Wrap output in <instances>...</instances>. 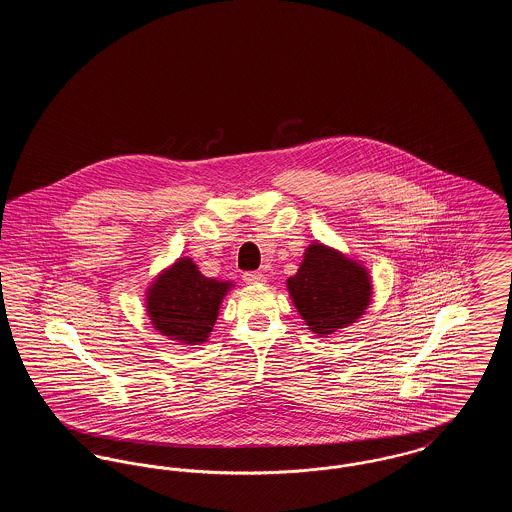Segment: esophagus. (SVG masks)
<instances>
[{"mask_svg":"<svg viewBox=\"0 0 512 512\" xmlns=\"http://www.w3.org/2000/svg\"><path fill=\"white\" fill-rule=\"evenodd\" d=\"M267 280V276L263 274V272H244V282L245 284H261V282H265Z\"/></svg>","mask_w":512,"mask_h":512,"instance_id":"esophagus-1","label":"esophagus"}]
</instances>
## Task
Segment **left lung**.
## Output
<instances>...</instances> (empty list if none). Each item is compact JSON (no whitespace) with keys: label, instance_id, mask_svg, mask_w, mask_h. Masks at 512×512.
<instances>
[{"label":"left lung","instance_id":"obj_1","mask_svg":"<svg viewBox=\"0 0 512 512\" xmlns=\"http://www.w3.org/2000/svg\"><path fill=\"white\" fill-rule=\"evenodd\" d=\"M370 280L363 267L324 245L313 244L288 290L307 326L326 336L353 324L370 301Z\"/></svg>","mask_w":512,"mask_h":512}]
</instances>
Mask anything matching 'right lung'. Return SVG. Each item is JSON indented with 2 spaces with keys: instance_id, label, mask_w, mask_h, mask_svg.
<instances>
[{
  "instance_id": "add662e5",
  "label": "right lung",
  "mask_w": 512,
  "mask_h": 512,
  "mask_svg": "<svg viewBox=\"0 0 512 512\" xmlns=\"http://www.w3.org/2000/svg\"><path fill=\"white\" fill-rule=\"evenodd\" d=\"M228 288V282L205 278L190 259H180L151 286L147 313L153 326L171 340L205 341Z\"/></svg>"
}]
</instances>
